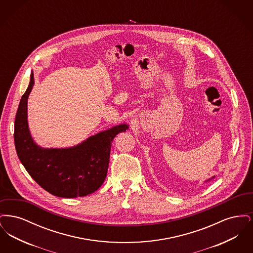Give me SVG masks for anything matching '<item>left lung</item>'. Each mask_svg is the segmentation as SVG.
<instances>
[{
	"mask_svg": "<svg viewBox=\"0 0 253 253\" xmlns=\"http://www.w3.org/2000/svg\"><path fill=\"white\" fill-rule=\"evenodd\" d=\"M212 178H214V176H212V177H211V179H212ZM211 179H209V180H207V181H210V180H211ZM207 181H206V182H207Z\"/></svg>",
	"mask_w": 253,
	"mask_h": 253,
	"instance_id": "left-lung-1",
	"label": "left lung"
}]
</instances>
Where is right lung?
Here are the masks:
<instances>
[{
	"mask_svg": "<svg viewBox=\"0 0 253 253\" xmlns=\"http://www.w3.org/2000/svg\"><path fill=\"white\" fill-rule=\"evenodd\" d=\"M33 85L31 72L14 124L15 148L22 164L42 189L58 197L75 198L96 192L107 175L112 141L129 125L97 132L70 148H42L33 140L27 122V99Z\"/></svg>",
	"mask_w": 253,
	"mask_h": 253,
	"instance_id": "1",
	"label": "right lung"
}]
</instances>
